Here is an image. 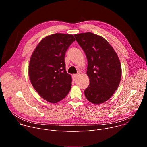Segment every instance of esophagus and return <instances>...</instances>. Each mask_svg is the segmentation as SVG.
Instances as JSON below:
<instances>
[{
  "label": "esophagus",
  "instance_id": "34e87169",
  "mask_svg": "<svg viewBox=\"0 0 147 147\" xmlns=\"http://www.w3.org/2000/svg\"><path fill=\"white\" fill-rule=\"evenodd\" d=\"M77 76H78V75H77V74H73V75H72V78H73V80H75V78L77 77Z\"/></svg>",
  "mask_w": 147,
  "mask_h": 147
}]
</instances>
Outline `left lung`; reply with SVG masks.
Returning a JSON list of instances; mask_svg holds the SVG:
<instances>
[{"label": "left lung", "instance_id": "obj_1", "mask_svg": "<svg viewBox=\"0 0 147 147\" xmlns=\"http://www.w3.org/2000/svg\"><path fill=\"white\" fill-rule=\"evenodd\" d=\"M74 36L88 60L90 84L84 91L85 96L94 104L102 103L112 97L119 87L121 77L120 60L103 37L90 32Z\"/></svg>", "mask_w": 147, "mask_h": 147}]
</instances>
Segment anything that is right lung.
<instances>
[{
  "mask_svg": "<svg viewBox=\"0 0 147 147\" xmlns=\"http://www.w3.org/2000/svg\"><path fill=\"white\" fill-rule=\"evenodd\" d=\"M73 35L56 33L42 39L31 56L28 67L31 83L45 100L55 103L64 99L71 87L66 70L65 56L75 41Z\"/></svg>",
  "mask_w": 147,
  "mask_h": 147,
  "instance_id": "1",
  "label": "right lung"
}]
</instances>
